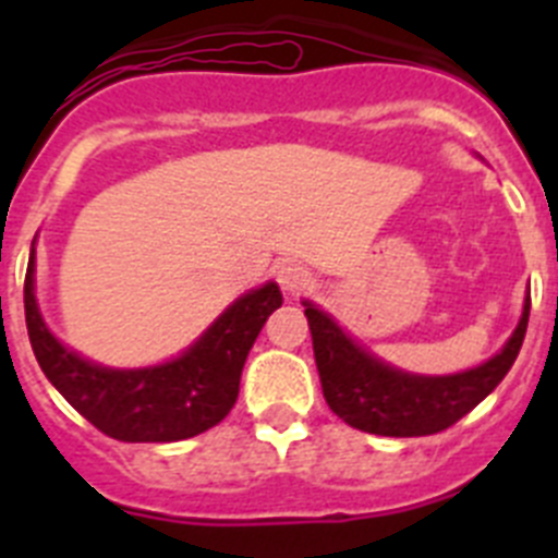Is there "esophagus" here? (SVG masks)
I'll return each mask as SVG.
<instances>
[{
  "label": "esophagus",
  "instance_id": "1",
  "mask_svg": "<svg viewBox=\"0 0 558 558\" xmlns=\"http://www.w3.org/2000/svg\"><path fill=\"white\" fill-rule=\"evenodd\" d=\"M276 276H279V284H282L284 293H290V295L307 293V290L315 284L313 274H310V270L304 268V265H299V263L279 265Z\"/></svg>",
  "mask_w": 558,
  "mask_h": 558
}]
</instances>
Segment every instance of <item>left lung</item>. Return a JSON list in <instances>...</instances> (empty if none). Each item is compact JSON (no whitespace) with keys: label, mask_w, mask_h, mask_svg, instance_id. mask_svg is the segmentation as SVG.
Wrapping results in <instances>:
<instances>
[{"label":"left lung","mask_w":558,"mask_h":558,"mask_svg":"<svg viewBox=\"0 0 558 558\" xmlns=\"http://www.w3.org/2000/svg\"><path fill=\"white\" fill-rule=\"evenodd\" d=\"M529 313L531 299H525L514 335L489 363L450 377H413L363 352L313 304L304 310L329 411L357 430L393 438L433 436L481 405L514 366L529 329Z\"/></svg>","instance_id":"1"}]
</instances>
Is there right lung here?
Instances as JSON below:
<instances>
[{
	"instance_id": "right-lung-1",
	"label": "right lung",
	"mask_w": 558,
	"mask_h": 558,
	"mask_svg": "<svg viewBox=\"0 0 558 558\" xmlns=\"http://www.w3.org/2000/svg\"><path fill=\"white\" fill-rule=\"evenodd\" d=\"M29 256L24 276V318L29 347L47 379L69 405L117 441H181L229 416L240 374L268 315L282 307L274 282L236 299L195 347L165 366L111 372L77 357L56 340L38 313Z\"/></svg>"
}]
</instances>
